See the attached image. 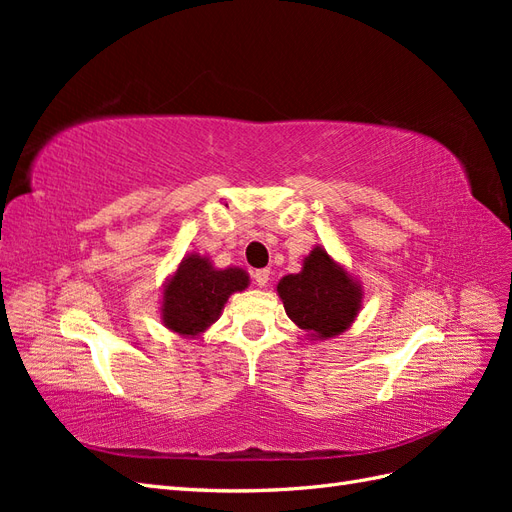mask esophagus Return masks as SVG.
<instances>
[{
	"instance_id": "esophagus-1",
	"label": "esophagus",
	"mask_w": 512,
	"mask_h": 512,
	"mask_svg": "<svg viewBox=\"0 0 512 512\" xmlns=\"http://www.w3.org/2000/svg\"><path fill=\"white\" fill-rule=\"evenodd\" d=\"M252 277H254V282H256V286H260V288H265V286L269 284V269H256Z\"/></svg>"
}]
</instances>
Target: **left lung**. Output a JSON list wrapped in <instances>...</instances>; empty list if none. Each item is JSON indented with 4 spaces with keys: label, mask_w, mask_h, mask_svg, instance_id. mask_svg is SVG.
<instances>
[{
    "label": "left lung",
    "mask_w": 512,
    "mask_h": 512,
    "mask_svg": "<svg viewBox=\"0 0 512 512\" xmlns=\"http://www.w3.org/2000/svg\"><path fill=\"white\" fill-rule=\"evenodd\" d=\"M288 318L312 337H333L348 329L361 309V290L335 265L324 247L305 258L303 271L277 284Z\"/></svg>",
    "instance_id": "obj_1"
}]
</instances>
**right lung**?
<instances>
[{"label": "right lung", "instance_id": "right-lung-1", "mask_svg": "<svg viewBox=\"0 0 512 512\" xmlns=\"http://www.w3.org/2000/svg\"><path fill=\"white\" fill-rule=\"evenodd\" d=\"M243 269L215 271L207 258H183L164 290L162 320L181 335H196L218 320L232 292L247 286Z\"/></svg>", "mask_w": 512, "mask_h": 512}]
</instances>
